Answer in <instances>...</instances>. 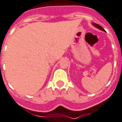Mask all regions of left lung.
Masks as SVG:
<instances>
[{"label": "left lung", "instance_id": "left-lung-1", "mask_svg": "<svg viewBox=\"0 0 122 122\" xmlns=\"http://www.w3.org/2000/svg\"><path fill=\"white\" fill-rule=\"evenodd\" d=\"M93 25H94V26L95 27H96V28H98V29H100V30H102V31H104L105 32V30L104 29V28H103L101 26H100V25H99V24H96V23H93Z\"/></svg>", "mask_w": 122, "mask_h": 122}]
</instances>
